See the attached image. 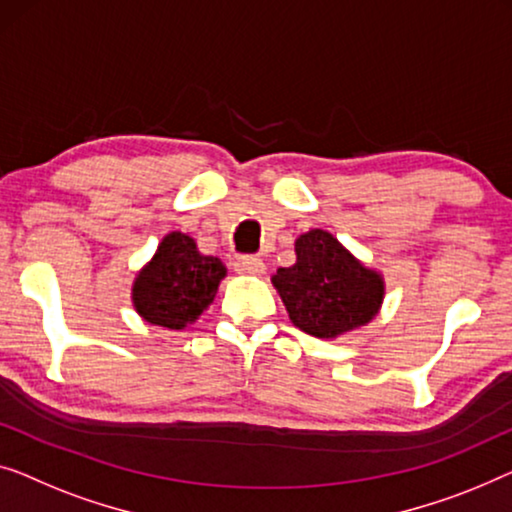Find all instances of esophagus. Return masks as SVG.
Wrapping results in <instances>:
<instances>
[{
    "label": "esophagus",
    "instance_id": "obj_1",
    "mask_svg": "<svg viewBox=\"0 0 512 512\" xmlns=\"http://www.w3.org/2000/svg\"><path fill=\"white\" fill-rule=\"evenodd\" d=\"M234 269H236V273H243V276H262V273L266 271V264L259 257L246 255V257L236 259Z\"/></svg>",
    "mask_w": 512,
    "mask_h": 512
}]
</instances>
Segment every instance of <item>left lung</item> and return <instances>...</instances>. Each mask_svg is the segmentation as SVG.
<instances>
[{"label": "left lung", "instance_id": "8db88e82", "mask_svg": "<svg viewBox=\"0 0 512 512\" xmlns=\"http://www.w3.org/2000/svg\"><path fill=\"white\" fill-rule=\"evenodd\" d=\"M297 262L271 278L294 327L318 338H336L369 325L385 297V280L366 269L325 229L294 243Z\"/></svg>", "mask_w": 512, "mask_h": 512}]
</instances>
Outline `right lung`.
Returning <instances> with one entry per match:
<instances>
[{"mask_svg": "<svg viewBox=\"0 0 512 512\" xmlns=\"http://www.w3.org/2000/svg\"><path fill=\"white\" fill-rule=\"evenodd\" d=\"M225 276L227 269L218 257L201 255L194 239L171 232L136 273L134 308L150 325L183 329L206 311Z\"/></svg>", "mask_w": 512, "mask_h": 512, "instance_id": "add662e5", "label": "right lung"}]
</instances>
